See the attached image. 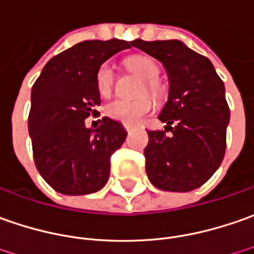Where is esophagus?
Returning a JSON list of instances; mask_svg holds the SVG:
<instances>
[{"instance_id":"obj_1","label":"esophagus","mask_w":254,"mask_h":254,"mask_svg":"<svg viewBox=\"0 0 254 254\" xmlns=\"http://www.w3.org/2000/svg\"><path fill=\"white\" fill-rule=\"evenodd\" d=\"M125 130H127V132H130V130H132V127H125Z\"/></svg>"}]
</instances>
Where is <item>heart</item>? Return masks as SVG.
Listing matches in <instances>:
<instances>
[{
    "label": "heart",
    "instance_id": "b5f03b06",
    "mask_svg": "<svg viewBox=\"0 0 254 254\" xmlns=\"http://www.w3.org/2000/svg\"><path fill=\"white\" fill-rule=\"evenodd\" d=\"M127 68L137 77L143 80V85L139 94L144 95L146 92L153 97L154 100H162L166 94L163 83L157 78L160 74V68L152 57L144 55H133L125 60ZM97 90L102 98H110L115 90L117 75L114 67L110 63H102L97 70L95 75ZM154 110V102L149 97H140L135 101L117 100L110 102L105 108L107 115L114 121H118L125 127H136L150 115Z\"/></svg>",
    "mask_w": 254,
    "mask_h": 254
}]
</instances>
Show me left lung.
<instances>
[{
  "mask_svg": "<svg viewBox=\"0 0 254 254\" xmlns=\"http://www.w3.org/2000/svg\"><path fill=\"white\" fill-rule=\"evenodd\" d=\"M130 43L160 60L170 81L169 101L159 115L167 127L147 130V177L164 191H192L212 177L225 156L231 111L223 81L209 59L180 40Z\"/></svg>",
  "mask_w": 254,
  "mask_h": 254,
  "instance_id": "8db88e82",
  "label": "left lung"
}]
</instances>
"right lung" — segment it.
I'll use <instances>...</instances> for the list:
<instances>
[{
    "instance_id": "1",
    "label": "right lung",
    "mask_w": 254,
    "mask_h": 254,
    "mask_svg": "<svg viewBox=\"0 0 254 254\" xmlns=\"http://www.w3.org/2000/svg\"><path fill=\"white\" fill-rule=\"evenodd\" d=\"M130 46L118 39L80 42L52 57L32 87L28 127L33 160L40 176L60 194H91L110 179L111 156L127 133L107 117L95 130L85 127L84 119L98 115L97 70Z\"/></svg>"
}]
</instances>
